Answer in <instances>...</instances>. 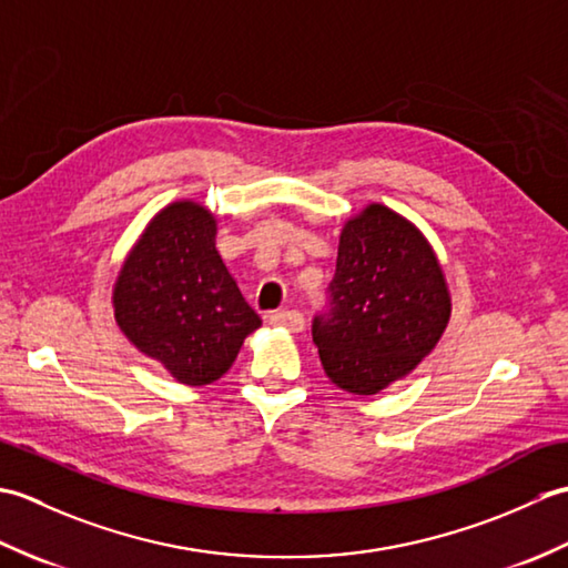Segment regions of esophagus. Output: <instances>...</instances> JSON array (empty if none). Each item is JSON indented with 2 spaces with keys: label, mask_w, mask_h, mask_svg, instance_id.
I'll use <instances>...</instances> for the list:
<instances>
[{
  "label": "esophagus",
  "mask_w": 568,
  "mask_h": 568,
  "mask_svg": "<svg viewBox=\"0 0 568 568\" xmlns=\"http://www.w3.org/2000/svg\"><path fill=\"white\" fill-rule=\"evenodd\" d=\"M271 324H273V327H283L287 332L297 334V332L305 329V317H303V312H300V310H283V312H273Z\"/></svg>",
  "instance_id": "obj_1"
}]
</instances>
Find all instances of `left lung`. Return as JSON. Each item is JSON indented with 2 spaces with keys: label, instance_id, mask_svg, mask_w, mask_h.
Instances as JSON below:
<instances>
[{
  "label": "left lung",
  "instance_id": "obj_1",
  "mask_svg": "<svg viewBox=\"0 0 568 568\" xmlns=\"http://www.w3.org/2000/svg\"><path fill=\"white\" fill-rule=\"evenodd\" d=\"M329 297L312 339L329 381L354 395H376L409 376L452 317L449 285L427 236L378 202L346 220Z\"/></svg>",
  "mask_w": 568,
  "mask_h": 568
}]
</instances>
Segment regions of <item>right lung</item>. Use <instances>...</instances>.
<instances>
[{
  "label": "right lung",
  "mask_w": 568,
  "mask_h": 568,
  "mask_svg": "<svg viewBox=\"0 0 568 568\" xmlns=\"http://www.w3.org/2000/svg\"><path fill=\"white\" fill-rule=\"evenodd\" d=\"M214 241L216 216L204 204H165L126 253L112 291L126 339L192 388L220 381L261 327Z\"/></svg>",
  "instance_id": "add662e5"
}]
</instances>
